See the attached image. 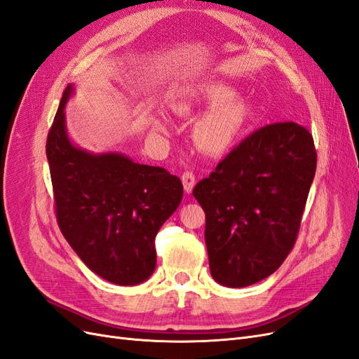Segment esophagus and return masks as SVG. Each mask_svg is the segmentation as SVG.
Returning <instances> with one entry per match:
<instances>
[{"label": "esophagus", "instance_id": "1", "mask_svg": "<svg viewBox=\"0 0 359 359\" xmlns=\"http://www.w3.org/2000/svg\"><path fill=\"white\" fill-rule=\"evenodd\" d=\"M182 182H183V188H184V192L187 194H191L194 187H195V176L192 175L191 171H184L182 175Z\"/></svg>", "mask_w": 359, "mask_h": 359}]
</instances>
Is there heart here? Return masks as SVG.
<instances>
[{
    "label": "heart",
    "instance_id": "b5f03b06",
    "mask_svg": "<svg viewBox=\"0 0 359 359\" xmlns=\"http://www.w3.org/2000/svg\"><path fill=\"white\" fill-rule=\"evenodd\" d=\"M237 92L225 83L207 85L200 94V104L210 107L194 126V140L204 154L224 156L238 143L252 116L250 104L234 100ZM183 110H191L194 102L180 104ZM161 128V125H158Z\"/></svg>",
    "mask_w": 359,
    "mask_h": 359
}]
</instances>
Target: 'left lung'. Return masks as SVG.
<instances>
[{"mask_svg":"<svg viewBox=\"0 0 359 359\" xmlns=\"http://www.w3.org/2000/svg\"><path fill=\"white\" fill-rule=\"evenodd\" d=\"M316 171L313 137L295 122L265 125L196 183L213 279L245 287L273 274L295 245Z\"/></svg>","mask_w":359,"mask_h":359,"instance_id":"obj_1","label":"left lung"}]
</instances>
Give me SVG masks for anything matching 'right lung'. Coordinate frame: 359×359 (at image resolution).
<instances>
[{
  "label": "right lung",
  "mask_w": 359,
  "mask_h": 359,
  "mask_svg": "<svg viewBox=\"0 0 359 359\" xmlns=\"http://www.w3.org/2000/svg\"><path fill=\"white\" fill-rule=\"evenodd\" d=\"M73 94L68 85L46 143L57 225L89 270L114 285H138L156 267L155 237L179 207L183 184L165 168L74 146L64 113Z\"/></svg>",
  "instance_id": "add662e5"
}]
</instances>
